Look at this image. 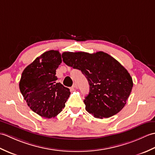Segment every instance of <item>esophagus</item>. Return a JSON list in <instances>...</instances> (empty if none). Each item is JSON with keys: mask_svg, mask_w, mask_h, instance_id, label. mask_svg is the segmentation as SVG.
Returning a JSON list of instances; mask_svg holds the SVG:
<instances>
[{"mask_svg": "<svg viewBox=\"0 0 155 155\" xmlns=\"http://www.w3.org/2000/svg\"><path fill=\"white\" fill-rule=\"evenodd\" d=\"M73 87L75 88V89H78V84H74L73 85Z\"/></svg>", "mask_w": 155, "mask_h": 155, "instance_id": "34e87169", "label": "esophagus"}]
</instances>
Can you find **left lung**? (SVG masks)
I'll return each instance as SVG.
<instances>
[{
  "instance_id": "left-lung-1",
  "label": "left lung",
  "mask_w": 155,
  "mask_h": 155,
  "mask_svg": "<svg viewBox=\"0 0 155 155\" xmlns=\"http://www.w3.org/2000/svg\"><path fill=\"white\" fill-rule=\"evenodd\" d=\"M62 58L67 66L81 70L87 78L89 92L84 102L89 113L96 118H107L124 107L133 83L117 60L104 51H65Z\"/></svg>"
}]
</instances>
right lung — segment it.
<instances>
[{"mask_svg": "<svg viewBox=\"0 0 155 155\" xmlns=\"http://www.w3.org/2000/svg\"><path fill=\"white\" fill-rule=\"evenodd\" d=\"M61 63L58 50L47 51L24 70L19 87L27 104L38 115L54 117L62 111L70 89L58 83L56 71Z\"/></svg>", "mask_w": 155, "mask_h": 155, "instance_id": "add662e5", "label": "right lung"}]
</instances>
